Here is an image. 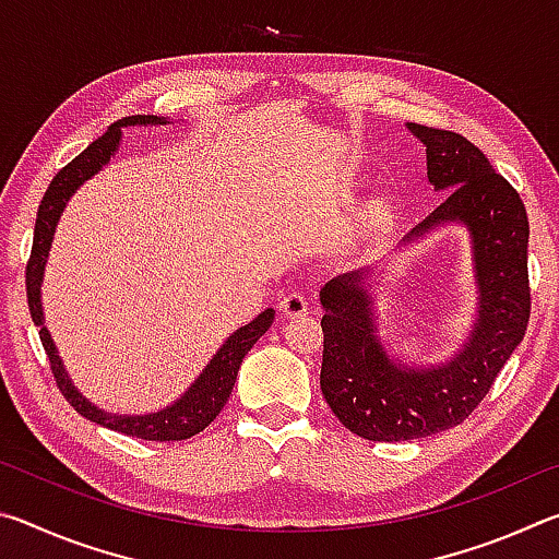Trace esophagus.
I'll return each mask as SVG.
<instances>
[{"label":"esophagus","mask_w":559,"mask_h":559,"mask_svg":"<svg viewBox=\"0 0 559 559\" xmlns=\"http://www.w3.org/2000/svg\"><path fill=\"white\" fill-rule=\"evenodd\" d=\"M278 310L286 318H300V316H306L308 310H310V302L306 300V296H302V293L293 290V293H288V296L281 298Z\"/></svg>","instance_id":"esophagus-1"}]
</instances>
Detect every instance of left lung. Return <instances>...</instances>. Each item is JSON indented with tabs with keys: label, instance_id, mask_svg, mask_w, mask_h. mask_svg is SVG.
<instances>
[{
	"label": "left lung",
	"instance_id": "obj_1",
	"mask_svg": "<svg viewBox=\"0 0 559 559\" xmlns=\"http://www.w3.org/2000/svg\"><path fill=\"white\" fill-rule=\"evenodd\" d=\"M427 147V177L447 200L404 241L441 224L471 234L478 283V318L468 343L449 362L409 367L377 337L367 271L343 273L320 288L323 367L320 390L330 409L357 437L409 441L447 431L484 402L520 345L530 320L527 212L520 194L480 150L451 130L406 122Z\"/></svg>",
	"mask_w": 559,
	"mask_h": 559
}]
</instances>
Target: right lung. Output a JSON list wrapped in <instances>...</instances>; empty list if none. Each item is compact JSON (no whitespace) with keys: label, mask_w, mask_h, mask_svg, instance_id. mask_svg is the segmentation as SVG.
Here are the masks:
<instances>
[{"label":"right lung","mask_w":559,"mask_h":559,"mask_svg":"<svg viewBox=\"0 0 559 559\" xmlns=\"http://www.w3.org/2000/svg\"><path fill=\"white\" fill-rule=\"evenodd\" d=\"M165 122H167L165 118H157V116H128L118 122H112L96 143H91L79 157L71 159V163L51 179V185L46 189L44 200L39 204V214H36L32 257H29V263H26V300H29V313H32L34 325L39 328V337L46 349V357H49L56 386H59L61 394L66 396V402H69L81 416L100 424V427L120 431L132 439H145V441H182L210 427V424L224 409L226 400H229L236 374H239V367L243 362L246 353H249V349L257 345V340L271 328L273 313H276L273 308H266L259 318H253L249 325L239 328L234 335L226 337V343L219 347V353L212 357V362L204 367L202 374L192 382V386H189V390L179 396L175 404H169L155 414H143V416L108 414L98 409L96 404H91L69 380V372L63 370V362L59 353H56V345L49 335V330L44 328V310H41L44 266H46V259H49L56 224H59L63 206L71 200L75 189L96 175L103 165H108L110 157L116 155V150L120 145V128L165 126Z\"/></svg>","instance_id":"right-lung-1"}]
</instances>
